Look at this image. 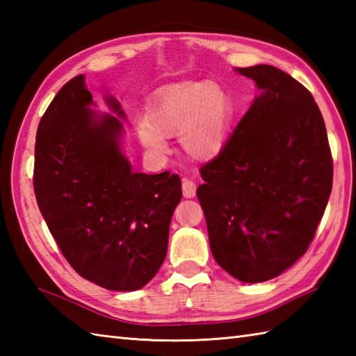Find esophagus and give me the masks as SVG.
<instances>
[{"label":"esophagus","instance_id":"1","mask_svg":"<svg viewBox=\"0 0 356 356\" xmlns=\"http://www.w3.org/2000/svg\"><path fill=\"white\" fill-rule=\"evenodd\" d=\"M182 191H184V195L186 199L195 197V184L193 182V180L185 179L184 184H182Z\"/></svg>","mask_w":356,"mask_h":356}]
</instances>
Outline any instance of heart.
Listing matches in <instances>:
<instances>
[{"mask_svg":"<svg viewBox=\"0 0 356 356\" xmlns=\"http://www.w3.org/2000/svg\"><path fill=\"white\" fill-rule=\"evenodd\" d=\"M232 105L211 81L180 82L156 97L148 120L138 124L139 140L151 154H168L166 138L180 134V145L194 161H213L228 140Z\"/></svg>","mask_w":356,"mask_h":356,"instance_id":"obj_1","label":"heart"}]
</instances>
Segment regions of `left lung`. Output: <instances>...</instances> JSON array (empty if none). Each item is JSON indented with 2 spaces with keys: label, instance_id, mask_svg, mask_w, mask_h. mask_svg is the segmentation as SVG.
Segmentation results:
<instances>
[{
  "label": "left lung",
  "instance_id": "1",
  "mask_svg": "<svg viewBox=\"0 0 356 356\" xmlns=\"http://www.w3.org/2000/svg\"><path fill=\"white\" fill-rule=\"evenodd\" d=\"M259 93L223 151L200 170L197 197L218 266L268 282L303 255L332 191L330 148L307 88L274 65L236 69Z\"/></svg>",
  "mask_w": 356,
  "mask_h": 356
}]
</instances>
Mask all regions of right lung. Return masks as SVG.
<instances>
[{"instance_id":"obj_1","label":"right lung","mask_w":356,"mask_h":356,"mask_svg":"<svg viewBox=\"0 0 356 356\" xmlns=\"http://www.w3.org/2000/svg\"><path fill=\"white\" fill-rule=\"evenodd\" d=\"M95 110L86 76L59 90L38 127L33 188L53 238L72 268L108 291L145 286L165 260L182 199L177 174L134 172L124 154L125 111Z\"/></svg>"}]
</instances>
